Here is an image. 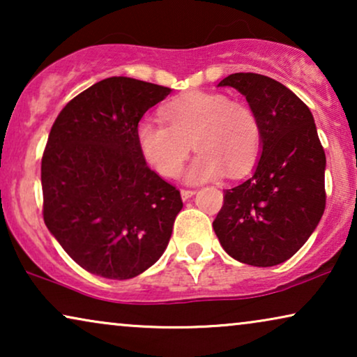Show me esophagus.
Listing matches in <instances>:
<instances>
[{
	"label": "esophagus",
	"instance_id": "esophagus-1",
	"mask_svg": "<svg viewBox=\"0 0 357 357\" xmlns=\"http://www.w3.org/2000/svg\"><path fill=\"white\" fill-rule=\"evenodd\" d=\"M180 195H182V199L185 202V199H188V198L193 197L195 190H185V188H182V190H180Z\"/></svg>",
	"mask_w": 357,
	"mask_h": 357
}]
</instances>
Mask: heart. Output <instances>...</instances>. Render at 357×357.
Wrapping results in <instances>:
<instances>
[{"instance_id":"heart-1","label":"heart","mask_w":357,"mask_h":357,"mask_svg":"<svg viewBox=\"0 0 357 357\" xmlns=\"http://www.w3.org/2000/svg\"><path fill=\"white\" fill-rule=\"evenodd\" d=\"M162 121H141L136 141L143 158L159 175L172 178L188 158L190 183L221 177H241L255 162L261 148V125L250 105L231 100L221 92L195 91L169 102Z\"/></svg>"}]
</instances>
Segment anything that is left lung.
Returning a JSON list of instances; mask_svg holds the SVG:
<instances>
[{
  "instance_id": "left-lung-1",
  "label": "left lung",
  "mask_w": 357,
  "mask_h": 357,
  "mask_svg": "<svg viewBox=\"0 0 357 357\" xmlns=\"http://www.w3.org/2000/svg\"><path fill=\"white\" fill-rule=\"evenodd\" d=\"M218 86L245 96L261 125L253 175L224 192L214 232L237 261L275 266L307 242L325 211V151L314 116L291 89L257 73H236Z\"/></svg>"
}]
</instances>
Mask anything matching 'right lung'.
<instances>
[{
	"instance_id": "right-lung-1",
	"label": "right lung",
	"mask_w": 357,
	"mask_h": 357,
	"mask_svg": "<svg viewBox=\"0 0 357 357\" xmlns=\"http://www.w3.org/2000/svg\"><path fill=\"white\" fill-rule=\"evenodd\" d=\"M169 92L107 77L68 102L52 126L42 155L43 221L92 275L130 280L167 247L182 197L148 167L136 128Z\"/></svg>"
}]
</instances>
